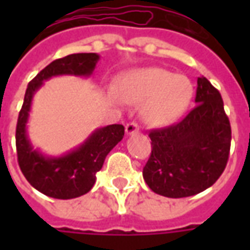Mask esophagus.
Returning a JSON list of instances; mask_svg holds the SVG:
<instances>
[{
    "label": "esophagus",
    "instance_id": "1",
    "mask_svg": "<svg viewBox=\"0 0 250 250\" xmlns=\"http://www.w3.org/2000/svg\"><path fill=\"white\" fill-rule=\"evenodd\" d=\"M138 131H139V125L135 122H131V123L125 125V134L127 135H132V134H135Z\"/></svg>",
    "mask_w": 250,
    "mask_h": 250
}]
</instances>
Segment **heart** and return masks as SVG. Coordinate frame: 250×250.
Returning a JSON list of instances; mask_svg holds the SVG:
<instances>
[{
  "instance_id": "heart-1",
  "label": "heart",
  "mask_w": 250,
  "mask_h": 250,
  "mask_svg": "<svg viewBox=\"0 0 250 250\" xmlns=\"http://www.w3.org/2000/svg\"><path fill=\"white\" fill-rule=\"evenodd\" d=\"M118 95L125 103L146 102L143 105L146 122L166 125L184 114L193 96V85L186 76L163 68H138L120 77Z\"/></svg>"
}]
</instances>
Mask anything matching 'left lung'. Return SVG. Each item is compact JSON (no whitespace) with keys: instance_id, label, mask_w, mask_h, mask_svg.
<instances>
[{"instance_id":"obj_1","label":"left lung","mask_w":250,"mask_h":250,"mask_svg":"<svg viewBox=\"0 0 250 250\" xmlns=\"http://www.w3.org/2000/svg\"><path fill=\"white\" fill-rule=\"evenodd\" d=\"M194 107L179 123L152 130L143 178L154 193L184 198L204 191L224 173L231 130L221 93L198 77Z\"/></svg>"}]
</instances>
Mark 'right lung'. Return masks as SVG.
Masks as SVG:
<instances>
[{
	"mask_svg": "<svg viewBox=\"0 0 250 250\" xmlns=\"http://www.w3.org/2000/svg\"><path fill=\"white\" fill-rule=\"evenodd\" d=\"M100 56L96 53H73L46 65L28 84L24 104L16 128V147L21 171L36 190L48 197L71 199L88 193L103 167L108 152L125 136L122 125H109L95 130L84 143L62 157H48L35 150L26 132L35 93L48 79L62 75L87 77L92 75Z\"/></svg>",
	"mask_w": 250,
	"mask_h": 250,
	"instance_id": "right-lung-1",
	"label": "right lung"
}]
</instances>
